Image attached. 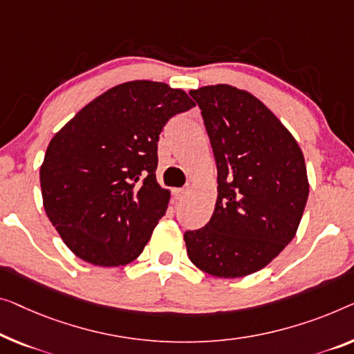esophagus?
<instances>
[{
	"mask_svg": "<svg viewBox=\"0 0 354 354\" xmlns=\"http://www.w3.org/2000/svg\"><path fill=\"white\" fill-rule=\"evenodd\" d=\"M189 194V189H175V197L178 200H183Z\"/></svg>",
	"mask_w": 354,
	"mask_h": 354,
	"instance_id": "obj_1",
	"label": "esophagus"
}]
</instances>
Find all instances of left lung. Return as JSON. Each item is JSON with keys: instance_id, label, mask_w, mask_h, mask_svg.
I'll list each match as a JSON object with an SVG mask.
<instances>
[{"instance_id": "8db88e82", "label": "left lung", "mask_w": 354, "mask_h": 354, "mask_svg": "<svg viewBox=\"0 0 354 354\" xmlns=\"http://www.w3.org/2000/svg\"><path fill=\"white\" fill-rule=\"evenodd\" d=\"M197 102L218 167V200L205 227L186 230L195 267L219 278L261 270L281 252L308 198L304 154L275 114L246 91L218 84Z\"/></svg>"}]
</instances>
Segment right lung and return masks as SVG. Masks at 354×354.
I'll return each instance as SVG.
<instances>
[{"instance_id": "obj_1", "label": "right lung", "mask_w": 354, "mask_h": 354, "mask_svg": "<svg viewBox=\"0 0 354 354\" xmlns=\"http://www.w3.org/2000/svg\"><path fill=\"white\" fill-rule=\"evenodd\" d=\"M195 103L181 88L131 81L84 106L47 146L39 179L47 218L82 261H135L165 214L170 191L156 179L157 141Z\"/></svg>"}]
</instances>
